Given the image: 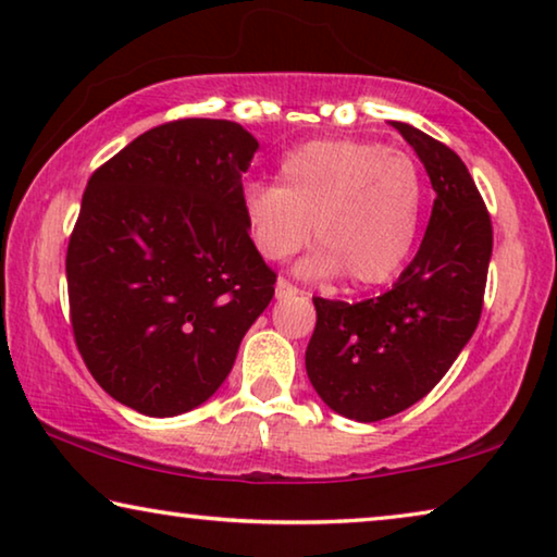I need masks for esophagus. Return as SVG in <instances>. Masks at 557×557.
<instances>
[{
	"label": "esophagus",
	"mask_w": 557,
	"mask_h": 557,
	"mask_svg": "<svg viewBox=\"0 0 557 557\" xmlns=\"http://www.w3.org/2000/svg\"><path fill=\"white\" fill-rule=\"evenodd\" d=\"M296 294H301V290H298L294 284H288L286 278H278L276 281V298H290V296H296Z\"/></svg>",
	"instance_id": "1"
}]
</instances>
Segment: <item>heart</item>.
I'll list each match as a JSON object with an SVG mask.
<instances>
[{"instance_id": "b5f03b06", "label": "heart", "mask_w": 557, "mask_h": 557, "mask_svg": "<svg viewBox=\"0 0 557 557\" xmlns=\"http://www.w3.org/2000/svg\"><path fill=\"white\" fill-rule=\"evenodd\" d=\"M281 184L249 182L242 191L246 226L261 256L284 261L319 244L301 271L346 273L358 288L381 286L406 267L421 228L425 186L416 161L373 141L321 139L286 153Z\"/></svg>"}]
</instances>
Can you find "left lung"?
<instances>
[{"instance_id":"1","label":"left lung","mask_w":557,"mask_h":557,"mask_svg":"<svg viewBox=\"0 0 557 557\" xmlns=\"http://www.w3.org/2000/svg\"><path fill=\"white\" fill-rule=\"evenodd\" d=\"M413 147L435 191L421 249L391 290L361 304L313 298L306 373L323 404L375 423L418 404L446 375L483 311L493 228L456 151L391 122Z\"/></svg>"}]
</instances>
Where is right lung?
Instances as JSON below:
<instances>
[{
  "label": "right lung",
  "mask_w": 557,
  "mask_h": 557,
  "mask_svg": "<svg viewBox=\"0 0 557 557\" xmlns=\"http://www.w3.org/2000/svg\"><path fill=\"white\" fill-rule=\"evenodd\" d=\"M259 141L226 119H178L94 171L66 251L76 346L119 404L186 413L219 391L271 304L242 209Z\"/></svg>",
  "instance_id": "obj_1"
}]
</instances>
